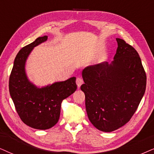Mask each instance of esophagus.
I'll use <instances>...</instances> for the list:
<instances>
[{"instance_id": "obj_1", "label": "esophagus", "mask_w": 154, "mask_h": 154, "mask_svg": "<svg viewBox=\"0 0 154 154\" xmlns=\"http://www.w3.org/2000/svg\"><path fill=\"white\" fill-rule=\"evenodd\" d=\"M76 83H77V85L78 86V87H79L83 84V79L81 77H77V79H76Z\"/></svg>"}]
</instances>
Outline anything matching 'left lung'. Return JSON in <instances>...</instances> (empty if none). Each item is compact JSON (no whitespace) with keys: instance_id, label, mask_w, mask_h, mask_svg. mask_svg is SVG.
<instances>
[{"instance_id":"8db88e82","label":"left lung","mask_w":154,"mask_h":154,"mask_svg":"<svg viewBox=\"0 0 154 154\" xmlns=\"http://www.w3.org/2000/svg\"><path fill=\"white\" fill-rule=\"evenodd\" d=\"M114 61L83 69L81 90L91 123L110 132L123 126L137 111L146 86V75L139 54L131 45L116 38Z\"/></svg>"}]
</instances>
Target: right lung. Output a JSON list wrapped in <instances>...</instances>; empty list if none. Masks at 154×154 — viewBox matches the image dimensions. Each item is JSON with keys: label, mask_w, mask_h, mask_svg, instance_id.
<instances>
[{"label": "right lung", "mask_w": 154, "mask_h": 154, "mask_svg": "<svg viewBox=\"0 0 154 154\" xmlns=\"http://www.w3.org/2000/svg\"><path fill=\"white\" fill-rule=\"evenodd\" d=\"M47 40V35L39 37L23 47L15 58L9 78L10 94L20 119L26 125L41 130L57 123L62 102L77 89L75 77L42 88L28 80L25 71L27 58L35 47Z\"/></svg>", "instance_id": "right-lung-1"}]
</instances>
